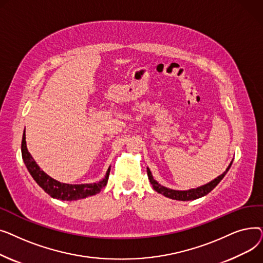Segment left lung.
I'll use <instances>...</instances> for the list:
<instances>
[{"label":"left lung","instance_id":"8db88e82","mask_svg":"<svg viewBox=\"0 0 263 263\" xmlns=\"http://www.w3.org/2000/svg\"><path fill=\"white\" fill-rule=\"evenodd\" d=\"M232 164V161L230 162V164L228 165V167L226 168V171L222 174L219 175L218 177H216L215 179H213L212 181L205 183L201 186H198L196 189H190V190H185V191H179V190H173V189H168L166 186H163L161 185L157 180H155V178L151 174L150 170L147 167V175H148V179L153 185L154 190L157 191L160 194L164 195L165 197H168L171 199H175V200H181V201H189V200H194L200 197L205 196L208 193H210L219 182L222 179L225 177V175L227 174V172L229 171L230 166Z\"/></svg>","mask_w":263,"mask_h":263}]
</instances>
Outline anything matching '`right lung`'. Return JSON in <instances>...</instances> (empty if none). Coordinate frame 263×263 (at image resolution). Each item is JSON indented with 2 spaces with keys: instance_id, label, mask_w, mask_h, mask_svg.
<instances>
[{
  "instance_id": "add662e5",
  "label": "right lung",
  "mask_w": 263,
  "mask_h": 263,
  "mask_svg": "<svg viewBox=\"0 0 263 263\" xmlns=\"http://www.w3.org/2000/svg\"><path fill=\"white\" fill-rule=\"evenodd\" d=\"M21 153L22 159L24 161L25 166L33 177L36 183L43 189L47 194L51 197L57 198L60 200L66 201H72L82 198H86L88 196H92L98 194V193L106 185L110 166L107 168L105 177L100 180L99 182L95 183H84V184H69V183H62L58 180H55L52 177L47 175L43 170H40L38 164L35 162L31 154L29 153L26 147L25 141V131L22 137V144H21Z\"/></svg>"
}]
</instances>
